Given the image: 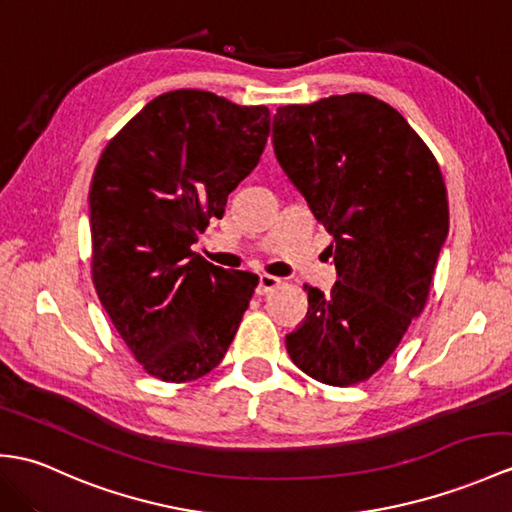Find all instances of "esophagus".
<instances>
[{"label":"esophagus","instance_id":"obj_1","mask_svg":"<svg viewBox=\"0 0 512 512\" xmlns=\"http://www.w3.org/2000/svg\"><path fill=\"white\" fill-rule=\"evenodd\" d=\"M281 279L279 277H272V275H259V285H257V294L259 296H266L268 292H272L275 288H279Z\"/></svg>","mask_w":512,"mask_h":512}]
</instances>
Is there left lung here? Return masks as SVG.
I'll return each instance as SVG.
<instances>
[{
    "label": "left lung",
    "mask_w": 512,
    "mask_h": 512,
    "mask_svg": "<svg viewBox=\"0 0 512 512\" xmlns=\"http://www.w3.org/2000/svg\"><path fill=\"white\" fill-rule=\"evenodd\" d=\"M272 146L334 235L327 251L338 272L327 294L305 285L310 310L285 349L318 382H364L430 294L449 233L443 174L403 115L366 93L279 106Z\"/></svg>",
    "instance_id": "8db88e82"
}]
</instances>
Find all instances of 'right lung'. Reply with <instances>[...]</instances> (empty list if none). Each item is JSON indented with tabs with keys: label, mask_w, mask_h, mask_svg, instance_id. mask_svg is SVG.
<instances>
[{
	"label": "right lung",
	"mask_w": 512,
	"mask_h": 512,
	"mask_svg": "<svg viewBox=\"0 0 512 512\" xmlns=\"http://www.w3.org/2000/svg\"><path fill=\"white\" fill-rule=\"evenodd\" d=\"M266 106L200 89L150 100L104 148L89 189L93 283L146 373L192 382L216 368L257 285L192 253L255 170Z\"/></svg>",
	"instance_id": "right-lung-1"
}]
</instances>
